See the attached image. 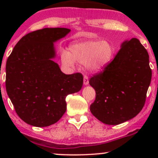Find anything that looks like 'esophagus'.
I'll return each mask as SVG.
<instances>
[{"label":"esophagus","instance_id":"esophagus-1","mask_svg":"<svg viewBox=\"0 0 158 158\" xmlns=\"http://www.w3.org/2000/svg\"><path fill=\"white\" fill-rule=\"evenodd\" d=\"M83 82H84L85 85H88L89 84V80H88V77H87L86 75L84 76V80H83Z\"/></svg>","mask_w":158,"mask_h":158}]
</instances>
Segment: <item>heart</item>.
Listing matches in <instances>:
<instances>
[{"instance_id": "heart-1", "label": "heart", "mask_w": 158, "mask_h": 158, "mask_svg": "<svg viewBox=\"0 0 158 158\" xmlns=\"http://www.w3.org/2000/svg\"><path fill=\"white\" fill-rule=\"evenodd\" d=\"M114 55V48L110 41L85 40L70 44L69 52L62 50L61 59L68 66H73L77 61L85 64L90 71L100 72L111 62Z\"/></svg>"}]
</instances>
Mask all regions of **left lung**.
I'll list each match as a JSON object with an SVG mask.
<instances>
[{"label":"left lung","instance_id":"8db88e82","mask_svg":"<svg viewBox=\"0 0 158 158\" xmlns=\"http://www.w3.org/2000/svg\"><path fill=\"white\" fill-rule=\"evenodd\" d=\"M103 72L90 78L96 90L92 114L107 125L120 124L138 114L146 102L152 79L149 56L137 39L123 41Z\"/></svg>","mask_w":158,"mask_h":158}]
</instances>
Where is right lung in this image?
<instances>
[{
  "mask_svg": "<svg viewBox=\"0 0 158 158\" xmlns=\"http://www.w3.org/2000/svg\"><path fill=\"white\" fill-rule=\"evenodd\" d=\"M70 32L67 28H44L20 39L6 64V89L19 117L35 127L59 120L67 108L65 98L77 93L83 76L66 75L52 59L54 43Z\"/></svg>",
  "mask_w": 158,
  "mask_h": 158,
  "instance_id": "1",
  "label": "right lung"
}]
</instances>
